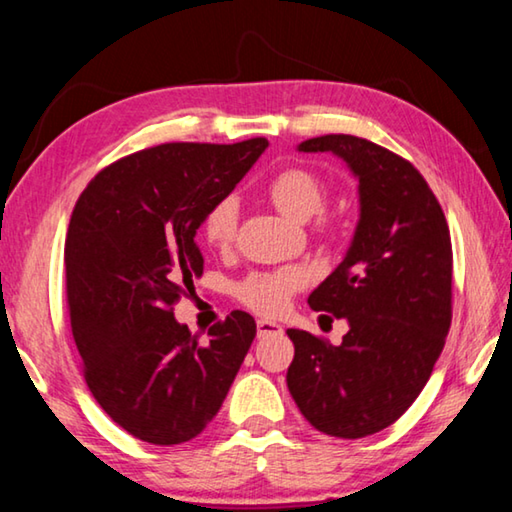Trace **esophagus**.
Returning <instances> with one entry per match:
<instances>
[{
  "instance_id": "34e87169",
  "label": "esophagus",
  "mask_w": 512,
  "mask_h": 512,
  "mask_svg": "<svg viewBox=\"0 0 512 512\" xmlns=\"http://www.w3.org/2000/svg\"><path fill=\"white\" fill-rule=\"evenodd\" d=\"M282 326L275 321H266V319H259L257 321V337H269V335H280Z\"/></svg>"
}]
</instances>
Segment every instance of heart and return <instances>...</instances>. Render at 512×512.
<instances>
[{
    "label": "heart",
    "mask_w": 512,
    "mask_h": 512,
    "mask_svg": "<svg viewBox=\"0 0 512 512\" xmlns=\"http://www.w3.org/2000/svg\"><path fill=\"white\" fill-rule=\"evenodd\" d=\"M266 198L273 202L278 212L291 221H310L319 214L328 200V186L319 175L307 168H285L273 175L266 184ZM239 207L234 198H223L209 209L202 218V237L216 250H227L237 237ZM321 230H328V223H319ZM303 273L298 269L257 271L239 282L237 296L243 305L264 316L280 314L289 305L294 291L303 287Z\"/></svg>",
    "instance_id": "heart-1"
}]
</instances>
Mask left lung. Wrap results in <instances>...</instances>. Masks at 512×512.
<instances>
[{"label": "left lung", "instance_id": "obj_1", "mask_svg": "<svg viewBox=\"0 0 512 512\" xmlns=\"http://www.w3.org/2000/svg\"><path fill=\"white\" fill-rule=\"evenodd\" d=\"M358 180L360 218L342 264L307 303L348 321L339 346L289 328L287 387L316 431L358 440L394 424L431 378L451 326L453 253L440 202L410 161L367 139L328 134Z\"/></svg>", "mask_w": 512, "mask_h": 512}]
</instances>
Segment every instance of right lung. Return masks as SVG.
<instances>
[{"label": "right lung", "instance_id": "1", "mask_svg": "<svg viewBox=\"0 0 512 512\" xmlns=\"http://www.w3.org/2000/svg\"><path fill=\"white\" fill-rule=\"evenodd\" d=\"M266 148L164 143L100 170L77 200L66 237L72 337L95 401L143 442L205 431L253 344L248 312H230L200 344L173 305L205 269L202 218Z\"/></svg>", "mask_w": 512, "mask_h": 512}]
</instances>
